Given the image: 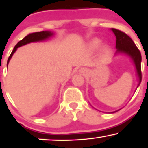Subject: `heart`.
<instances>
[{"label":"heart","mask_w":148,"mask_h":148,"mask_svg":"<svg viewBox=\"0 0 148 148\" xmlns=\"http://www.w3.org/2000/svg\"><path fill=\"white\" fill-rule=\"evenodd\" d=\"M100 44L101 41L98 38H94L89 42V47L92 50H96L100 46ZM101 50H102V53L103 55H107L110 52L109 46L107 45H103L102 46V48H101Z\"/></svg>","instance_id":"obj_1"}]
</instances>
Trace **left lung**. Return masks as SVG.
I'll list each match as a JSON object with an SVG mask.
<instances>
[{
	"label": "left lung",
	"mask_w": 148,
	"mask_h": 148,
	"mask_svg": "<svg viewBox=\"0 0 148 148\" xmlns=\"http://www.w3.org/2000/svg\"><path fill=\"white\" fill-rule=\"evenodd\" d=\"M111 30L113 31L116 38V48L117 50L115 54H123L127 55V56H129L131 58V60L133 61L134 65H135V67L136 68V73H137L139 82L137 86L138 88L140 84L142 78V72H141L142 56H141L140 50H139L137 46L134 44V41L132 40L130 37L127 36L125 33L120 31L119 30L115 29V28H112ZM118 110L110 112V113H115V112H118Z\"/></svg>",
	"instance_id": "obj_1"
}]
</instances>
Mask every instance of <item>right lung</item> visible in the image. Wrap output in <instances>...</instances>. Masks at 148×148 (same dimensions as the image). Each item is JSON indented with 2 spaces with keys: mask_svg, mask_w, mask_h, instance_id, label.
Segmentation results:
<instances>
[{
  "mask_svg": "<svg viewBox=\"0 0 148 148\" xmlns=\"http://www.w3.org/2000/svg\"><path fill=\"white\" fill-rule=\"evenodd\" d=\"M53 34H54V33L51 31H41V32H38L31 33V34H29L28 35H27V36H25L23 40H21V41H19L17 43V45L14 46V49H13L12 52H11L9 58L8 59L7 66H8V63H9L10 58H12L13 54L16 52L17 48L20 47V46L27 45V44L30 43V42H34L45 40L49 38L50 37H51Z\"/></svg>",
  "mask_w": 148,
  "mask_h": 148,
  "instance_id": "1",
  "label": "right lung"
}]
</instances>
